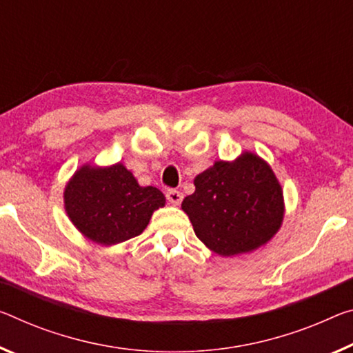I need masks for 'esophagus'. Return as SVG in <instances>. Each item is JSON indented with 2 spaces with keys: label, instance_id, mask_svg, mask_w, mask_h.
<instances>
[{
  "label": "esophagus",
  "instance_id": "34e87169",
  "mask_svg": "<svg viewBox=\"0 0 353 353\" xmlns=\"http://www.w3.org/2000/svg\"><path fill=\"white\" fill-rule=\"evenodd\" d=\"M166 199L170 201L172 205H179L183 199V193L179 192V190H168L166 192Z\"/></svg>",
  "mask_w": 353,
  "mask_h": 353
}]
</instances>
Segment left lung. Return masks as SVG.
Listing matches in <instances>:
<instances>
[{"label":"left lung","mask_w":353,"mask_h":353,"mask_svg":"<svg viewBox=\"0 0 353 353\" xmlns=\"http://www.w3.org/2000/svg\"><path fill=\"white\" fill-rule=\"evenodd\" d=\"M194 187L182 209L196 237L216 254L250 253L281 228L283 190L259 155L243 152L234 161H215L194 177Z\"/></svg>","instance_id":"1"}]
</instances>
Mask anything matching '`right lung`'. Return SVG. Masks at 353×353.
I'll return each instance as SVG.
<instances>
[{"mask_svg":"<svg viewBox=\"0 0 353 353\" xmlns=\"http://www.w3.org/2000/svg\"><path fill=\"white\" fill-rule=\"evenodd\" d=\"M165 203L159 188L139 185L122 163L83 165L64 190L70 221L83 236L105 247L139 236Z\"/></svg>","mask_w":353,"mask_h":353,"instance_id":"add662e5","label":"right lung"}]
</instances>
